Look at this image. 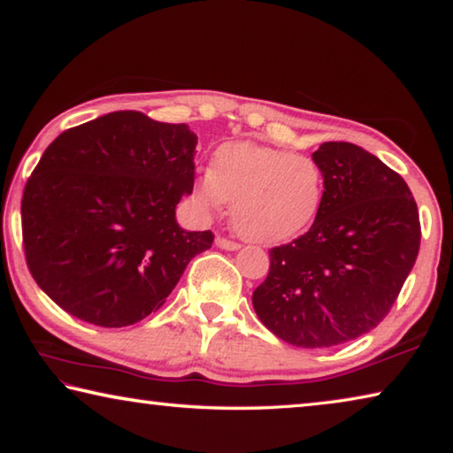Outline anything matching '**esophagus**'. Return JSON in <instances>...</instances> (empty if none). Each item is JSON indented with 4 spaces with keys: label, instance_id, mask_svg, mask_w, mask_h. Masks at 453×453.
I'll return each instance as SVG.
<instances>
[{
    "label": "esophagus",
    "instance_id": "esophagus-1",
    "mask_svg": "<svg viewBox=\"0 0 453 453\" xmlns=\"http://www.w3.org/2000/svg\"><path fill=\"white\" fill-rule=\"evenodd\" d=\"M216 245H218V248H221V250H227V251L240 250V243H235L232 240H226V237H221V235L216 237Z\"/></svg>",
    "mask_w": 453,
    "mask_h": 453
}]
</instances>
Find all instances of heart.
<instances>
[{
  "instance_id": "obj_1",
  "label": "heart",
  "mask_w": 453,
  "mask_h": 453,
  "mask_svg": "<svg viewBox=\"0 0 453 453\" xmlns=\"http://www.w3.org/2000/svg\"><path fill=\"white\" fill-rule=\"evenodd\" d=\"M324 194V172L311 156L251 142L221 145L191 188L194 202L208 213L232 203L235 232L264 245L303 234L316 221Z\"/></svg>"
}]
</instances>
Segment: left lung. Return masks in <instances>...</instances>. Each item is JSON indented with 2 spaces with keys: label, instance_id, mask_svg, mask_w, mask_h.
Wrapping results in <instances>:
<instances>
[{
  "label": "left lung",
  "instance_id": "8db88e82",
  "mask_svg": "<svg viewBox=\"0 0 453 453\" xmlns=\"http://www.w3.org/2000/svg\"><path fill=\"white\" fill-rule=\"evenodd\" d=\"M311 157L326 178L308 234L270 250V273L254 291L262 324L296 348L356 340L388 316L419 251V213L400 173L348 142Z\"/></svg>",
  "mask_w": 453,
  "mask_h": 453
}]
</instances>
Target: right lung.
Listing matches in <instances>:
<instances>
[{
    "label": "right lung",
    "mask_w": 453,
    "mask_h": 453,
    "mask_svg": "<svg viewBox=\"0 0 453 453\" xmlns=\"http://www.w3.org/2000/svg\"><path fill=\"white\" fill-rule=\"evenodd\" d=\"M197 135L142 111L65 129L43 151L21 199L26 262L61 310L99 327L157 311L213 234L186 232Z\"/></svg>",
    "instance_id": "1"
}]
</instances>
